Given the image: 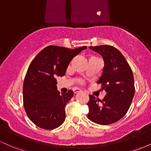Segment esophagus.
<instances>
[{"label": "esophagus", "instance_id": "esophagus-1", "mask_svg": "<svg viewBox=\"0 0 151 151\" xmlns=\"http://www.w3.org/2000/svg\"><path fill=\"white\" fill-rule=\"evenodd\" d=\"M73 91H74V93H77L78 92H81V91L79 89H77V88H76V89H73Z\"/></svg>", "mask_w": 151, "mask_h": 151}]
</instances>
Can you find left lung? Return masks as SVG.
Wrapping results in <instances>:
<instances>
[{"instance_id":"left-lung-1","label":"left lung","mask_w":151,"mask_h":151,"mask_svg":"<svg viewBox=\"0 0 151 151\" xmlns=\"http://www.w3.org/2000/svg\"><path fill=\"white\" fill-rule=\"evenodd\" d=\"M101 55L104 62L102 75L97 83L106 94L102 100L89 95V120L100 125L114 124L125 116L134 96L133 74L124 55L110 45L89 47Z\"/></svg>"}]
</instances>
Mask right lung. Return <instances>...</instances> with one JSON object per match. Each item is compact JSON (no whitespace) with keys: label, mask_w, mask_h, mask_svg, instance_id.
<instances>
[{"label":"right lung","mask_w":151,"mask_h":151,"mask_svg":"<svg viewBox=\"0 0 151 151\" xmlns=\"http://www.w3.org/2000/svg\"><path fill=\"white\" fill-rule=\"evenodd\" d=\"M86 46L70 50L47 46L37 54L28 67L23 83V104L27 116L36 126L51 130L65 119V106L73 96L70 90H57V77L65 75L70 62Z\"/></svg>","instance_id":"right-lung-1"}]
</instances>
